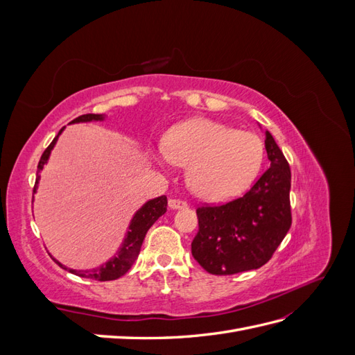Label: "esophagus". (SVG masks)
<instances>
[{
  "instance_id": "esophagus-1",
  "label": "esophagus",
  "mask_w": 355,
  "mask_h": 355,
  "mask_svg": "<svg viewBox=\"0 0 355 355\" xmlns=\"http://www.w3.org/2000/svg\"><path fill=\"white\" fill-rule=\"evenodd\" d=\"M168 207L171 210H180V209H187L188 204L185 201H182V200L171 198V200H168Z\"/></svg>"
}]
</instances>
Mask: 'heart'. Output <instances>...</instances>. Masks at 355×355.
I'll use <instances>...</instances> for the list:
<instances>
[{
  "mask_svg": "<svg viewBox=\"0 0 355 355\" xmlns=\"http://www.w3.org/2000/svg\"><path fill=\"white\" fill-rule=\"evenodd\" d=\"M155 163L188 167L187 184L206 201L220 202L237 197L259 175L265 159L262 139L210 118H192L175 125L166 146L154 153Z\"/></svg>",
  "mask_w": 355,
  "mask_h": 355,
  "instance_id": "heart-1",
  "label": "heart"
}]
</instances>
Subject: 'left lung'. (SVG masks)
I'll list each match as a JSON object with an SVG mask.
<instances>
[{"mask_svg": "<svg viewBox=\"0 0 355 355\" xmlns=\"http://www.w3.org/2000/svg\"><path fill=\"white\" fill-rule=\"evenodd\" d=\"M270 168L249 192L222 206L200 207L194 259L210 274L257 270L271 259L292 225L290 167L270 132H265Z\"/></svg>", "mask_w": 355, "mask_h": 355, "instance_id": "left-lung-1", "label": "left lung"}]
</instances>
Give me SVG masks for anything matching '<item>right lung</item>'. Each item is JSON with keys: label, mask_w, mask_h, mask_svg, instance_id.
I'll return each mask as SVG.
<instances>
[{"label": "right lung", "mask_w": 355, "mask_h": 355, "mask_svg": "<svg viewBox=\"0 0 355 355\" xmlns=\"http://www.w3.org/2000/svg\"><path fill=\"white\" fill-rule=\"evenodd\" d=\"M105 118H106L105 114H85V115L75 118V120L71 121V123L75 124V123L103 121ZM63 130H65V127L60 128V132L58 133V136L53 139V142L49 145V148L46 149L44 153H42V155L40 158L38 170H37V180H35V187H34V194L37 192L38 182L41 179V176H40L41 170L44 168V166L47 164L53 148H55L58 139H59V136L62 135ZM166 210H167V197L166 196L148 200L144 204V206L139 210H136V213L133 214L130 223H128L125 237H124V240L120 245V249H118L116 254L112 256L111 259H108L105 263H102L101 266L92 268V270H72V268L62 265L51 254L50 256L53 257V261H55L60 268L69 271L71 274H75V275L83 277V278H90V280H98V282L116 280V278H120L121 275H124L128 270H130L132 265L137 259L139 252H141V247H142V243H144V239H145L148 230L153 227V225L155 223V220L159 216H163Z\"/></svg>", "instance_id": "1"}]
</instances>
